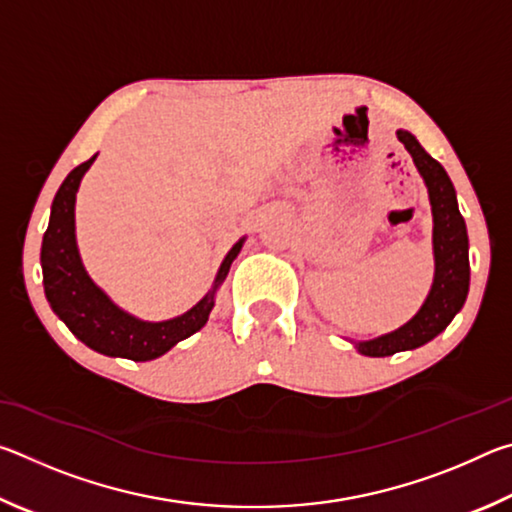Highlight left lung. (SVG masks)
I'll list each match as a JSON object with an SVG mask.
<instances>
[{"mask_svg":"<svg viewBox=\"0 0 512 512\" xmlns=\"http://www.w3.org/2000/svg\"><path fill=\"white\" fill-rule=\"evenodd\" d=\"M397 140L411 153L424 185L429 189L433 214V259L436 273L427 300L409 323L391 334L372 341L357 343V350L366 357H391L395 352L415 350L443 332L452 318L465 305L470 291V257H467V228L458 212L456 192L447 171L438 160L422 149L409 131H397Z\"/></svg>","mask_w":512,"mask_h":512,"instance_id":"8db88e82","label":"left lung"}]
</instances>
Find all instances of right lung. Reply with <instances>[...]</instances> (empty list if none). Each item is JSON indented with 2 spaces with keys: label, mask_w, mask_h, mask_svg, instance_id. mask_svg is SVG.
Segmentation results:
<instances>
[{
  "label": "right lung",
  "mask_w": 512,
  "mask_h": 512,
  "mask_svg": "<svg viewBox=\"0 0 512 512\" xmlns=\"http://www.w3.org/2000/svg\"><path fill=\"white\" fill-rule=\"evenodd\" d=\"M94 160H97V155H92L88 162L69 171V176L63 180V185L54 196V203H51L49 228L42 237L40 250L45 296L54 314L88 348L106 354V357H124L133 361L158 359L178 341L192 336L207 323L214 307L216 289L221 287L225 275H228L230 264L235 262L241 246H244V239H239L230 248V253L225 255L212 291L201 302H196L192 309L185 311L183 316L149 323V320L126 314L90 280L81 262L79 246H76V192H79L81 178Z\"/></svg>",
  "instance_id": "right-lung-1"
}]
</instances>
